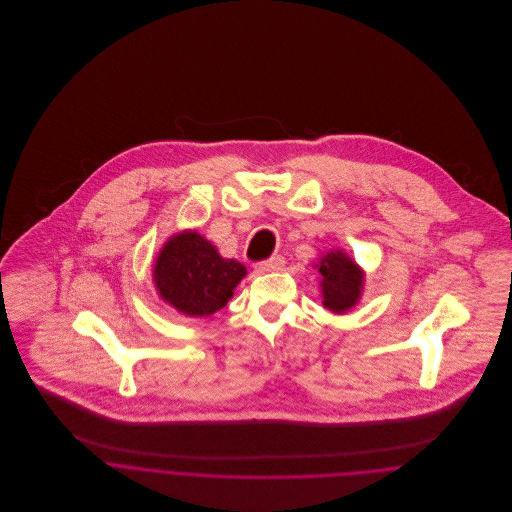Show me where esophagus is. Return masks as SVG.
Returning a JSON list of instances; mask_svg holds the SVG:
<instances>
[{"label":"esophagus","instance_id":"obj_1","mask_svg":"<svg viewBox=\"0 0 512 512\" xmlns=\"http://www.w3.org/2000/svg\"><path fill=\"white\" fill-rule=\"evenodd\" d=\"M284 264H286V258H284V256H272L270 260L258 262V264H256V270H258V272H276V270H282Z\"/></svg>","mask_w":512,"mask_h":512}]
</instances>
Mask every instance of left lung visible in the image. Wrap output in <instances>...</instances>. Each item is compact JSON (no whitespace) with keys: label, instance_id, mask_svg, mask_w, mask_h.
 <instances>
[{"label":"left lung","instance_id":"1","mask_svg":"<svg viewBox=\"0 0 512 512\" xmlns=\"http://www.w3.org/2000/svg\"><path fill=\"white\" fill-rule=\"evenodd\" d=\"M319 272L323 276L321 288L325 307L335 313H343L357 303L363 288V276L351 258L339 250L329 252L321 260Z\"/></svg>","mask_w":512,"mask_h":512}]
</instances>
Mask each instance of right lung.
<instances>
[{"instance_id": "right-lung-1", "label": "right lung", "mask_w": 512, "mask_h": 512, "mask_svg": "<svg viewBox=\"0 0 512 512\" xmlns=\"http://www.w3.org/2000/svg\"><path fill=\"white\" fill-rule=\"evenodd\" d=\"M246 268L220 258L217 248L197 232L173 236L155 262L153 280L165 301L191 317L222 309Z\"/></svg>"}]
</instances>
